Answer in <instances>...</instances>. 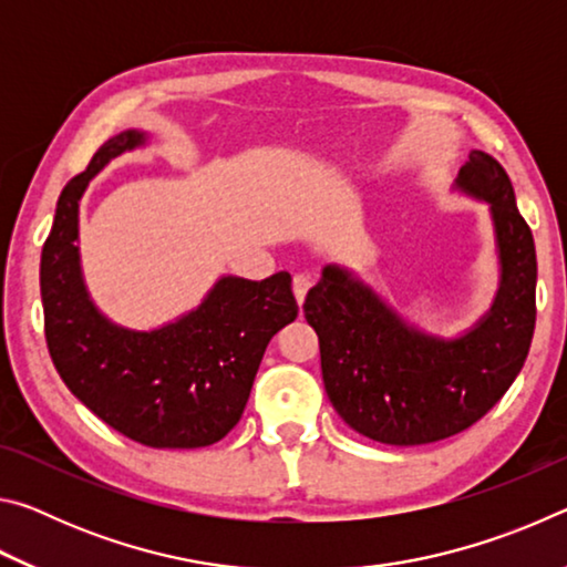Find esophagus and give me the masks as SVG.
Returning a JSON list of instances; mask_svg holds the SVG:
<instances>
[{
  "instance_id": "1",
  "label": "esophagus",
  "mask_w": 567,
  "mask_h": 567,
  "mask_svg": "<svg viewBox=\"0 0 567 567\" xmlns=\"http://www.w3.org/2000/svg\"><path fill=\"white\" fill-rule=\"evenodd\" d=\"M310 287H312L310 277H307V275H295L292 292H295V297H297V305L305 302V295H307V290H310Z\"/></svg>"
}]
</instances>
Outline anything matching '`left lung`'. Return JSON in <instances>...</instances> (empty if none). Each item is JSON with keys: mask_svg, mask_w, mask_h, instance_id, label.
<instances>
[{"mask_svg": "<svg viewBox=\"0 0 567 567\" xmlns=\"http://www.w3.org/2000/svg\"><path fill=\"white\" fill-rule=\"evenodd\" d=\"M460 192L491 203L501 287L491 312L453 340L412 328L358 277L322 270L305 297L318 332L322 382L338 415L385 445H427L485 415L523 370L535 330V243L517 213L511 177L473 150L455 179Z\"/></svg>", "mask_w": 567, "mask_h": 567, "instance_id": "obj_1", "label": "left lung"}]
</instances>
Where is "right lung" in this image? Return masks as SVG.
I'll return each mask as SVG.
<instances>
[{
    "label": "right lung",
    "instance_id": "right-lung-1",
    "mask_svg": "<svg viewBox=\"0 0 567 567\" xmlns=\"http://www.w3.org/2000/svg\"><path fill=\"white\" fill-rule=\"evenodd\" d=\"M145 142L137 130L107 140L56 199L40 265L44 338L64 385L117 433L159 450L205 447L243 417L267 342L297 318L292 277H223L197 310L150 332L104 318L74 245L80 199L110 159Z\"/></svg>",
    "mask_w": 567,
    "mask_h": 567
}]
</instances>
